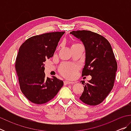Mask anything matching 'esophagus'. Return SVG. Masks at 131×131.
Instances as JSON below:
<instances>
[{
  "mask_svg": "<svg viewBox=\"0 0 131 131\" xmlns=\"http://www.w3.org/2000/svg\"><path fill=\"white\" fill-rule=\"evenodd\" d=\"M73 83H74V82H72V81H67V80L64 81V84H65V85H66V84H72Z\"/></svg>",
  "mask_w": 131,
  "mask_h": 131,
  "instance_id": "obj_1",
  "label": "esophagus"
}]
</instances>
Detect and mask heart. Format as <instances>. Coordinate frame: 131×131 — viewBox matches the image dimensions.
<instances>
[{
    "mask_svg": "<svg viewBox=\"0 0 131 131\" xmlns=\"http://www.w3.org/2000/svg\"><path fill=\"white\" fill-rule=\"evenodd\" d=\"M75 45V44H74ZM78 68L69 63H63L60 68V72L62 76L68 78H73L76 76Z\"/></svg>",
    "mask_w": 131,
    "mask_h": 131,
    "instance_id": "b5f03b06",
    "label": "heart"
}]
</instances>
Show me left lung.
Returning a JSON list of instances; mask_svg holds the SVG:
<instances>
[{"label": "left lung", "instance_id": "8db88e82", "mask_svg": "<svg viewBox=\"0 0 131 131\" xmlns=\"http://www.w3.org/2000/svg\"><path fill=\"white\" fill-rule=\"evenodd\" d=\"M81 40L85 47V65L83 76L92 79L84 85V91L80 99L88 105L102 102L113 87L117 64L112 46L101 35L89 30L72 31L70 33Z\"/></svg>", "mask_w": 131, "mask_h": 131}]
</instances>
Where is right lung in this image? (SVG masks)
I'll return each instance as SVG.
<instances>
[{
    "label": "right lung",
    "mask_w": 131,
    "mask_h": 131,
    "mask_svg": "<svg viewBox=\"0 0 131 131\" xmlns=\"http://www.w3.org/2000/svg\"><path fill=\"white\" fill-rule=\"evenodd\" d=\"M65 32H50L31 37L21 46L15 68L22 92L29 101L43 104L54 97L63 85L53 76L46 77L44 62L54 55Z\"/></svg>",
    "instance_id": "add662e5"
}]
</instances>
